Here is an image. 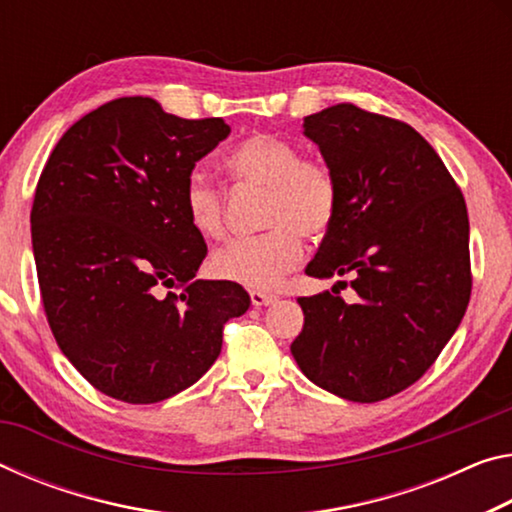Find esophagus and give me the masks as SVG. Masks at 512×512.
Listing matches in <instances>:
<instances>
[{
    "mask_svg": "<svg viewBox=\"0 0 512 512\" xmlns=\"http://www.w3.org/2000/svg\"><path fill=\"white\" fill-rule=\"evenodd\" d=\"M250 300H253L255 307H262V305H271L275 296L273 294H264V291H250Z\"/></svg>",
    "mask_w": 512,
    "mask_h": 512,
    "instance_id": "34e87169",
    "label": "esophagus"
}]
</instances>
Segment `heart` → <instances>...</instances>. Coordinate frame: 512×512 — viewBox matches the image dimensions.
Returning a JSON list of instances; mask_svg holds the SVG:
<instances>
[{
  "label": "heart",
  "instance_id": "1",
  "mask_svg": "<svg viewBox=\"0 0 512 512\" xmlns=\"http://www.w3.org/2000/svg\"><path fill=\"white\" fill-rule=\"evenodd\" d=\"M225 166L241 184L266 191L262 225L269 232L216 250L209 269L248 289H271L303 262V234L321 239L335 223L337 177L321 161L303 159L294 143L266 132L234 145ZM182 202L193 230L205 239L225 237L223 193L205 175L186 180Z\"/></svg>",
  "mask_w": 512,
  "mask_h": 512
}]
</instances>
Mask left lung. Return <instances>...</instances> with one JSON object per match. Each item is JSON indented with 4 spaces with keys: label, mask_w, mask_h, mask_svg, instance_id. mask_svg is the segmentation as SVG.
<instances>
[{
    "label": "left lung",
    "mask_w": 512,
    "mask_h": 512,
    "mask_svg": "<svg viewBox=\"0 0 512 512\" xmlns=\"http://www.w3.org/2000/svg\"><path fill=\"white\" fill-rule=\"evenodd\" d=\"M339 184V209L312 278H351L298 298L300 371L330 394L373 403L424 376L472 294L465 198L424 136L401 120L335 104L303 120Z\"/></svg>",
    "instance_id": "left-lung-1"
}]
</instances>
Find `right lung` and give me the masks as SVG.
<instances>
[{"instance_id": "add662e5", "label": "right lung", "mask_w": 512, "mask_h": 512, "mask_svg": "<svg viewBox=\"0 0 512 512\" xmlns=\"http://www.w3.org/2000/svg\"><path fill=\"white\" fill-rule=\"evenodd\" d=\"M223 118L186 120L120 97L56 143L31 207L40 296L63 355L102 394L159 403L205 376L223 326L250 307L230 280H198L207 246L184 212Z\"/></svg>"}]
</instances>
